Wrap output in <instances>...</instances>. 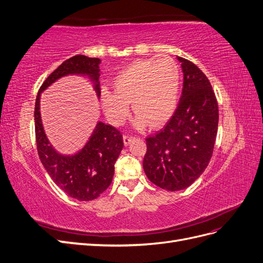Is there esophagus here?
Segmentation results:
<instances>
[{"label": "esophagus", "mask_w": 263, "mask_h": 263, "mask_svg": "<svg viewBox=\"0 0 263 263\" xmlns=\"http://www.w3.org/2000/svg\"><path fill=\"white\" fill-rule=\"evenodd\" d=\"M134 139V137L132 136H128V135H125V136L123 137V140H124V145L125 146H128L130 144V141Z\"/></svg>", "instance_id": "esophagus-1"}]
</instances>
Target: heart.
<instances>
[{"label": "heart", "mask_w": 263, "mask_h": 263, "mask_svg": "<svg viewBox=\"0 0 263 263\" xmlns=\"http://www.w3.org/2000/svg\"><path fill=\"white\" fill-rule=\"evenodd\" d=\"M180 70L168 55L133 62L114 79V91H101V104L108 121L122 124L133 102L135 126L144 128L165 123L177 108Z\"/></svg>", "instance_id": "heart-1"}]
</instances>
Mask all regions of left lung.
Here are the masks:
<instances>
[{
  "mask_svg": "<svg viewBox=\"0 0 263 263\" xmlns=\"http://www.w3.org/2000/svg\"><path fill=\"white\" fill-rule=\"evenodd\" d=\"M183 89L164 128L146 139L142 166L147 178L166 191L190 186L209 165L218 127V105L212 85L193 62L178 57Z\"/></svg>",
  "mask_w": 263,
  "mask_h": 263,
  "instance_id": "obj_1",
  "label": "left lung"
}]
</instances>
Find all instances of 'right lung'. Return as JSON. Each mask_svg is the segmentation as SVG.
Listing matches in <instances>:
<instances>
[{"mask_svg": "<svg viewBox=\"0 0 263 263\" xmlns=\"http://www.w3.org/2000/svg\"><path fill=\"white\" fill-rule=\"evenodd\" d=\"M100 63L101 59L83 54L63 61L41 86L35 104V133L41 161L55 184L70 197L79 201H92L110 185L114 164L124 147L123 136L113 126L98 122L89 140L80 150L72 155L61 154L50 144L45 133L41 115V95L63 77L81 76L93 83L99 99Z\"/></svg>", "mask_w": 263, "mask_h": 263, "instance_id": "right-lung-1", "label": "right lung"}]
</instances>
